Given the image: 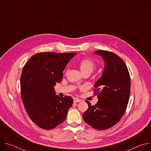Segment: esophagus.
<instances>
[{
  "label": "esophagus",
  "instance_id": "1",
  "mask_svg": "<svg viewBox=\"0 0 151 151\" xmlns=\"http://www.w3.org/2000/svg\"><path fill=\"white\" fill-rule=\"evenodd\" d=\"M81 101V100L78 99V98H73V102L74 103H78V102H80Z\"/></svg>",
  "mask_w": 151,
  "mask_h": 151
}]
</instances>
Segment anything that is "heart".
<instances>
[{
	"label": "heart",
	"instance_id": "1",
	"mask_svg": "<svg viewBox=\"0 0 151 151\" xmlns=\"http://www.w3.org/2000/svg\"><path fill=\"white\" fill-rule=\"evenodd\" d=\"M79 68L82 72L84 74L86 73H92L96 68V62L90 58H85L82 59L79 62ZM68 69L67 70V72Z\"/></svg>",
	"mask_w": 151,
	"mask_h": 151
}]
</instances>
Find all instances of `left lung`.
Wrapping results in <instances>:
<instances>
[{
    "label": "left lung",
    "mask_w": 151,
    "mask_h": 151,
    "mask_svg": "<svg viewBox=\"0 0 151 151\" xmlns=\"http://www.w3.org/2000/svg\"><path fill=\"white\" fill-rule=\"evenodd\" d=\"M106 64L101 77L94 84L98 102L94 106L86 101L88 108L83 114L85 122L97 130L115 125L123 116L130 94V76L124 61L116 54L98 50Z\"/></svg>",
    "instance_id": "obj_1"
}]
</instances>
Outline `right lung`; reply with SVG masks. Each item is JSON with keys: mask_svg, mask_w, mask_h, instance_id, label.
<instances>
[{"mask_svg": "<svg viewBox=\"0 0 151 151\" xmlns=\"http://www.w3.org/2000/svg\"><path fill=\"white\" fill-rule=\"evenodd\" d=\"M76 52H39L26 64L20 79L21 97L32 121L50 130L64 122L72 97L55 95L54 86L63 78V71Z\"/></svg>", "mask_w": 151, "mask_h": 151, "instance_id": "1", "label": "right lung"}]
</instances>
